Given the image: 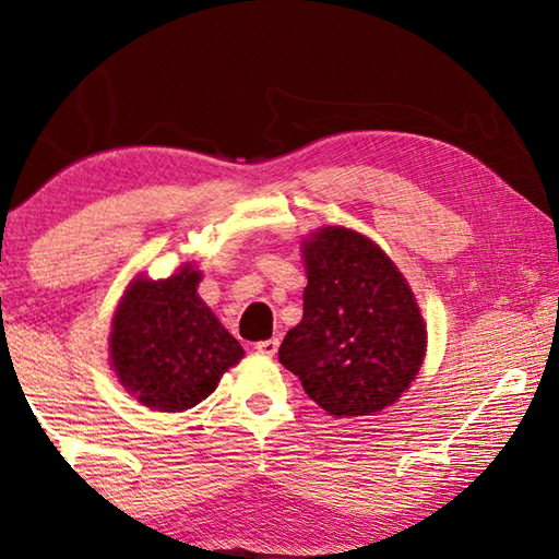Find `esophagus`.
Returning <instances> with one entry per match:
<instances>
[{
	"instance_id": "34e87169",
	"label": "esophagus",
	"mask_w": 559,
	"mask_h": 559,
	"mask_svg": "<svg viewBox=\"0 0 559 559\" xmlns=\"http://www.w3.org/2000/svg\"><path fill=\"white\" fill-rule=\"evenodd\" d=\"M254 350H257V353H261V355H276V350H278V338L259 341L257 346H254Z\"/></svg>"
}]
</instances>
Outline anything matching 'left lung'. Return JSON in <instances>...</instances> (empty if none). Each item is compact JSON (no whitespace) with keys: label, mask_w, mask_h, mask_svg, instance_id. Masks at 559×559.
Listing matches in <instances>:
<instances>
[{"label":"left lung","mask_w":559,"mask_h":559,"mask_svg":"<svg viewBox=\"0 0 559 559\" xmlns=\"http://www.w3.org/2000/svg\"><path fill=\"white\" fill-rule=\"evenodd\" d=\"M302 252V319L281 343V365L336 418L391 406L418 374L427 343L408 283L382 249L348 228H322Z\"/></svg>","instance_id":"obj_1"}]
</instances>
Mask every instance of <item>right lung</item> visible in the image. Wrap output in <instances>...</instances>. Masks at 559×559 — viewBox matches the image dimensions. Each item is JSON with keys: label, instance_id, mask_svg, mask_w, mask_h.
<instances>
[{"label": "right lung", "instance_id": "1", "mask_svg": "<svg viewBox=\"0 0 559 559\" xmlns=\"http://www.w3.org/2000/svg\"><path fill=\"white\" fill-rule=\"evenodd\" d=\"M199 281L189 264L163 281L136 278L112 317V367L148 408H194L245 355L197 295Z\"/></svg>", "mask_w": 559, "mask_h": 559}]
</instances>
